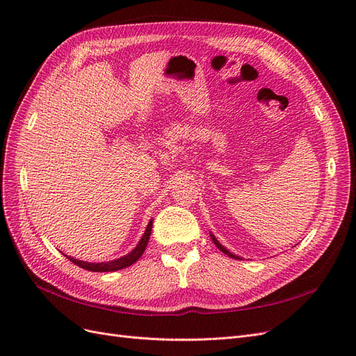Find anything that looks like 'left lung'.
Masks as SVG:
<instances>
[{
    "label": "left lung",
    "instance_id": "8db88e82",
    "mask_svg": "<svg viewBox=\"0 0 356 356\" xmlns=\"http://www.w3.org/2000/svg\"><path fill=\"white\" fill-rule=\"evenodd\" d=\"M211 238H212V242L215 243V245H217V248H218V250L221 251V252H224L225 255H229V257H233V258H236V260H241V257H238V255H234V254H232L229 250H227V248H224L217 239H215V236L213 234H211Z\"/></svg>",
    "mask_w": 356,
    "mask_h": 356
}]
</instances>
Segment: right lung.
I'll use <instances>...</instances> for the list:
<instances>
[{
    "mask_svg": "<svg viewBox=\"0 0 356 356\" xmlns=\"http://www.w3.org/2000/svg\"><path fill=\"white\" fill-rule=\"evenodd\" d=\"M152 227H153V220L148 222L147 229H145V233L141 238V241H139V243L135 246V250H132L131 252H129L127 255L122 257V258H117V260H113V261H106V263H88V261H81V260H77V258H72V257H68L65 255L70 261H72L74 264H77L79 267L81 268H86V270H90V272H115V270H120V268H124V267H129L132 266L134 263H136L139 258H141V255L144 254L145 248H147V243H148V239H149V234H152Z\"/></svg>",
    "mask_w": 356,
    "mask_h": 356,
    "instance_id": "right-lung-1",
    "label": "right lung"
}]
</instances>
